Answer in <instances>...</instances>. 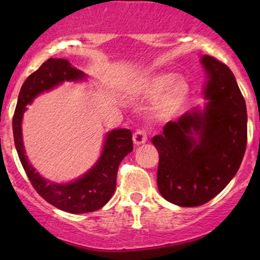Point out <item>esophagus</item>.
Segmentation results:
<instances>
[{
    "mask_svg": "<svg viewBox=\"0 0 260 260\" xmlns=\"http://www.w3.org/2000/svg\"><path fill=\"white\" fill-rule=\"evenodd\" d=\"M148 137H147V133H145V131L143 129H138L133 134V143L136 145H140V144H144L145 142H147Z\"/></svg>",
    "mask_w": 260,
    "mask_h": 260,
    "instance_id": "1",
    "label": "esophagus"
}]
</instances>
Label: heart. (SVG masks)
Masks as SVG:
<instances>
[{"instance_id":"obj_1","label":"heart","mask_w":260,"mask_h":260,"mask_svg":"<svg viewBox=\"0 0 260 260\" xmlns=\"http://www.w3.org/2000/svg\"><path fill=\"white\" fill-rule=\"evenodd\" d=\"M128 92L139 99H153L162 93L154 110L160 117H169L183 105L189 85L183 78H177L176 73H149L134 79L128 86Z\"/></svg>"}]
</instances>
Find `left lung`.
I'll return each mask as SVG.
<instances>
[{
	"label": "left lung",
	"mask_w": 260,
	"mask_h": 260,
	"mask_svg": "<svg viewBox=\"0 0 260 260\" xmlns=\"http://www.w3.org/2000/svg\"><path fill=\"white\" fill-rule=\"evenodd\" d=\"M204 109L194 107L164 126L151 143L159 153L157 188L166 201L198 207L216 197L240 169L247 145V109L234 73L202 56Z\"/></svg>",
	"instance_id": "8db88e82"
}]
</instances>
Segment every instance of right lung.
<instances>
[{
    "label": "right lung",
    "instance_id": "1",
    "mask_svg": "<svg viewBox=\"0 0 260 260\" xmlns=\"http://www.w3.org/2000/svg\"><path fill=\"white\" fill-rule=\"evenodd\" d=\"M86 77L67 59L49 58L23 83L12 123L18 156L32 187L45 201L71 214L95 211L111 199L116 189L118 166L133 150L132 132L127 128H118L106 133L103 151L91 169L68 183H57L43 177L29 162L23 143L22 121L26 105H30L38 95L52 90L64 82L86 80Z\"/></svg>",
    "mask_w": 260,
    "mask_h": 260
}]
</instances>
